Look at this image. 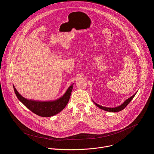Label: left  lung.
<instances>
[{
    "instance_id": "1",
    "label": "left lung",
    "mask_w": 154,
    "mask_h": 154,
    "mask_svg": "<svg viewBox=\"0 0 154 154\" xmlns=\"http://www.w3.org/2000/svg\"><path fill=\"white\" fill-rule=\"evenodd\" d=\"M137 92L136 93L133 95L131 97H130L129 98H128L127 100H126L123 103H122L121 105L118 106V107H113V108H110V107H103V106H101L98 104H97L96 103H95L94 101V103L96 104L97 106H98L99 108L104 110H106V111H107V112H119L122 110H123L128 105V104L132 101V100L134 98V97H135V95H136Z\"/></svg>"
}]
</instances>
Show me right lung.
<instances>
[{
  "label": "right lung",
  "mask_w": 154,
  "mask_h": 154,
  "mask_svg": "<svg viewBox=\"0 0 154 154\" xmlns=\"http://www.w3.org/2000/svg\"><path fill=\"white\" fill-rule=\"evenodd\" d=\"M13 88L18 100L29 110L40 116L50 117L59 113L65 108L71 95L73 84L69 87L62 97L53 101H38L27 100L19 94L14 85Z\"/></svg>",
  "instance_id": "obj_1"
}]
</instances>
